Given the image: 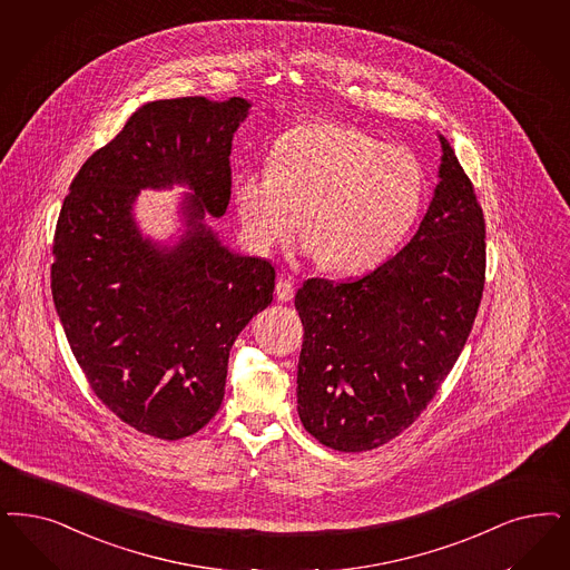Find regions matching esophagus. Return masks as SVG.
<instances>
[{
  "label": "esophagus",
  "instance_id": "34e87169",
  "mask_svg": "<svg viewBox=\"0 0 570 570\" xmlns=\"http://www.w3.org/2000/svg\"><path fill=\"white\" fill-rule=\"evenodd\" d=\"M275 298L277 301H293L295 298V284L291 277H279L275 284Z\"/></svg>",
  "mask_w": 570,
  "mask_h": 570
}]
</instances>
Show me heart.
Here are the masks:
<instances>
[{
	"instance_id": "b5f03b06",
	"label": "heart",
	"mask_w": 570,
	"mask_h": 570,
	"mask_svg": "<svg viewBox=\"0 0 570 570\" xmlns=\"http://www.w3.org/2000/svg\"><path fill=\"white\" fill-rule=\"evenodd\" d=\"M423 197L425 173L411 149L334 124L288 132L267 170L234 183L237 215L258 250L284 244L303 215L307 250L334 274H360L392 256Z\"/></svg>"
}]
</instances>
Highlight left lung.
Masks as SVG:
<instances>
[{
  "label": "left lung",
  "mask_w": 570,
  "mask_h": 570,
  "mask_svg": "<svg viewBox=\"0 0 570 570\" xmlns=\"http://www.w3.org/2000/svg\"><path fill=\"white\" fill-rule=\"evenodd\" d=\"M413 239L357 279L309 277L298 416L324 446L364 452L409 430L463 352L487 277V225L449 140Z\"/></svg>",
  "instance_id": "1"
}]
</instances>
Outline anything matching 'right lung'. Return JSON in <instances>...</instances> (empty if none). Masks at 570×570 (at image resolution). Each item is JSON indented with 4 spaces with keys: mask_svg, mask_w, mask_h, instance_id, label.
Returning <instances> with one entry per match:
<instances>
[{
    "mask_svg": "<svg viewBox=\"0 0 570 570\" xmlns=\"http://www.w3.org/2000/svg\"><path fill=\"white\" fill-rule=\"evenodd\" d=\"M248 107L237 97L142 105L83 161L57 220L52 298L79 368L119 421L159 440L215 416L237 334L274 301V265L229 253L197 223L227 210L232 140ZM173 181L195 189L197 227L159 252L129 208L138 188Z\"/></svg>",
    "mask_w": 570,
    "mask_h": 570,
    "instance_id": "add662e5",
    "label": "right lung"
}]
</instances>
